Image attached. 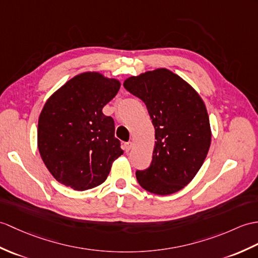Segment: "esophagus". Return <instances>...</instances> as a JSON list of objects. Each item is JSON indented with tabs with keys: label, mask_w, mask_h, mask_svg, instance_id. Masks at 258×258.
I'll return each mask as SVG.
<instances>
[{
	"label": "esophagus",
	"mask_w": 258,
	"mask_h": 258,
	"mask_svg": "<svg viewBox=\"0 0 258 258\" xmlns=\"http://www.w3.org/2000/svg\"><path fill=\"white\" fill-rule=\"evenodd\" d=\"M124 151L125 152H130V149L132 148V143L127 142V143H124Z\"/></svg>",
	"instance_id": "obj_1"
}]
</instances>
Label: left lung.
Wrapping results in <instances>:
<instances>
[{"label":"left lung","instance_id":"obj_1","mask_svg":"<svg viewBox=\"0 0 258 258\" xmlns=\"http://www.w3.org/2000/svg\"><path fill=\"white\" fill-rule=\"evenodd\" d=\"M124 88L145 103L155 127L152 163L136 170L137 181L152 194H175L192 180L209 152L206 105L187 82L167 69L131 77Z\"/></svg>","mask_w":258,"mask_h":258}]
</instances>
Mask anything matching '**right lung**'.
Returning a JSON list of instances; mask_svg holds the SVG:
<instances>
[{
  "instance_id": "add662e5",
  "label": "right lung",
  "mask_w": 258,
  "mask_h": 258,
  "mask_svg": "<svg viewBox=\"0 0 258 258\" xmlns=\"http://www.w3.org/2000/svg\"><path fill=\"white\" fill-rule=\"evenodd\" d=\"M119 86L117 80L87 73L69 80L46 102L38 119V149L57 181L80 191L105 181L123 151L114 136V119L102 109Z\"/></svg>"
}]
</instances>
